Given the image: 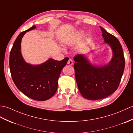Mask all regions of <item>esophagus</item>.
<instances>
[{"label": "esophagus", "mask_w": 133, "mask_h": 133, "mask_svg": "<svg viewBox=\"0 0 133 133\" xmlns=\"http://www.w3.org/2000/svg\"><path fill=\"white\" fill-rule=\"evenodd\" d=\"M67 64H69V65H72L73 64V61L71 59H70L67 62Z\"/></svg>", "instance_id": "1"}]
</instances>
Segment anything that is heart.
<instances>
[{
  "instance_id": "heart-1",
  "label": "heart",
  "mask_w": 133,
  "mask_h": 133,
  "mask_svg": "<svg viewBox=\"0 0 133 133\" xmlns=\"http://www.w3.org/2000/svg\"><path fill=\"white\" fill-rule=\"evenodd\" d=\"M84 33H85V32L84 31V30H78V32H76V34H75V37L76 38H82L83 36L84 35ZM92 37V35L91 33H89L88 35H87V37H86V39H87V40H89ZM71 42V39H66L65 41V43L66 44H69Z\"/></svg>"
}]
</instances>
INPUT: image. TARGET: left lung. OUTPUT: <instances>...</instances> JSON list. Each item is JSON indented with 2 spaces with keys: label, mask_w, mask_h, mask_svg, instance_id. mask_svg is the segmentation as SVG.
I'll use <instances>...</instances> for the list:
<instances>
[{
  "label": "left lung",
  "mask_w": 133,
  "mask_h": 133,
  "mask_svg": "<svg viewBox=\"0 0 133 133\" xmlns=\"http://www.w3.org/2000/svg\"><path fill=\"white\" fill-rule=\"evenodd\" d=\"M104 42L112 50V58L105 65H93L84 54L74 58V69L79 90L86 99L97 100L114 93L121 82L125 68L122 46L115 36L100 26Z\"/></svg>",
  "instance_id": "8db88e82"
}]
</instances>
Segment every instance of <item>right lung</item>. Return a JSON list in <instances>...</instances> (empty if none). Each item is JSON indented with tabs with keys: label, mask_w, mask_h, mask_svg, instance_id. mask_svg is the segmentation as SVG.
Here are the masks:
<instances>
[{
	"label": "right lung",
	"mask_w": 133,
	"mask_h": 133,
	"mask_svg": "<svg viewBox=\"0 0 133 133\" xmlns=\"http://www.w3.org/2000/svg\"><path fill=\"white\" fill-rule=\"evenodd\" d=\"M36 28L34 25L20 33L15 40L10 52V71L15 85L25 95L35 100L45 101L56 92L58 78L69 58L61 61L49 58L37 65L26 62L21 52V40L26 32Z\"/></svg>",
	"instance_id": "1"
}]
</instances>
